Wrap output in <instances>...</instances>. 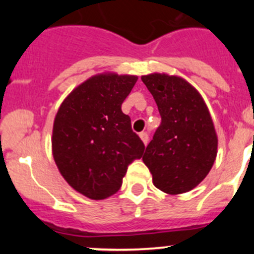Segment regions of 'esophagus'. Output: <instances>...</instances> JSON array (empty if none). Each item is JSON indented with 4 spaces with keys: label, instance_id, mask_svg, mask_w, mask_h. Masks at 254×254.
<instances>
[{
    "label": "esophagus",
    "instance_id": "obj_1",
    "mask_svg": "<svg viewBox=\"0 0 254 254\" xmlns=\"http://www.w3.org/2000/svg\"><path fill=\"white\" fill-rule=\"evenodd\" d=\"M140 139L142 140V142L145 143V145H147V142H148L147 132H140Z\"/></svg>",
    "mask_w": 254,
    "mask_h": 254
}]
</instances>
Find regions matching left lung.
I'll list each match as a JSON object with an SVG mask.
<instances>
[{
    "label": "left lung",
    "mask_w": 254,
    "mask_h": 254,
    "mask_svg": "<svg viewBox=\"0 0 254 254\" xmlns=\"http://www.w3.org/2000/svg\"><path fill=\"white\" fill-rule=\"evenodd\" d=\"M141 79L161 115L143 163L160 190L173 195L191 190L210 172L217 153V136L205 102L178 76L151 73Z\"/></svg>",
    "instance_id": "left-lung-1"
}]
</instances>
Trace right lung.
Masks as SVG:
<instances>
[{
    "instance_id": "1",
    "label": "right lung",
    "mask_w": 254,
    "mask_h": 254,
    "mask_svg": "<svg viewBox=\"0 0 254 254\" xmlns=\"http://www.w3.org/2000/svg\"><path fill=\"white\" fill-rule=\"evenodd\" d=\"M137 76L101 73L76 87L61 103L53 127V156L78 193L102 200L120 189L127 166L145 145L122 104Z\"/></svg>"
}]
</instances>
